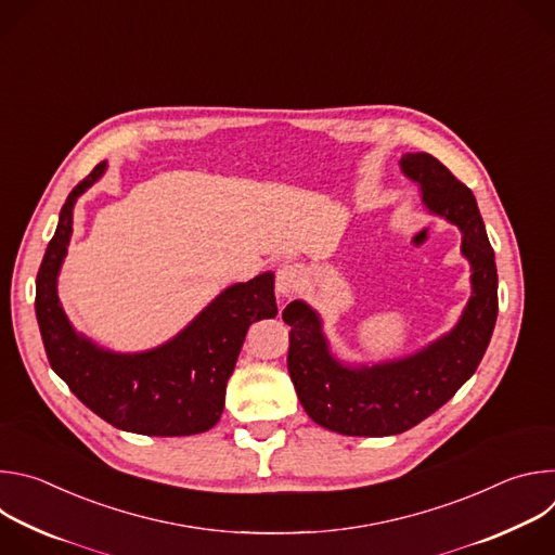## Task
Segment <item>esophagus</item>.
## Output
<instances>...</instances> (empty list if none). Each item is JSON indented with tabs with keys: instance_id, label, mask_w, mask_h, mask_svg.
Listing matches in <instances>:
<instances>
[{
	"instance_id": "obj_1",
	"label": "esophagus",
	"mask_w": 555,
	"mask_h": 555,
	"mask_svg": "<svg viewBox=\"0 0 555 555\" xmlns=\"http://www.w3.org/2000/svg\"><path fill=\"white\" fill-rule=\"evenodd\" d=\"M302 287V270L300 266H283L276 272V294L281 298H292Z\"/></svg>"
}]
</instances>
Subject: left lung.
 <instances>
[{"mask_svg": "<svg viewBox=\"0 0 555 555\" xmlns=\"http://www.w3.org/2000/svg\"><path fill=\"white\" fill-rule=\"evenodd\" d=\"M400 169L417 184L424 208L461 230L472 292L450 332L382 362L340 360L309 302L292 300L283 309L292 327L287 371L300 406L319 426L347 437L400 435L430 417L477 371L496 325L499 276L477 199L430 153H404Z\"/></svg>", "mask_w": 555, "mask_h": 555, "instance_id": "1", "label": "left lung"}]
</instances>
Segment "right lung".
<instances>
[{
  "instance_id": "1",
  "label": "right lung",
  "mask_w": 555,
  "mask_h": 555,
  "mask_svg": "<svg viewBox=\"0 0 555 555\" xmlns=\"http://www.w3.org/2000/svg\"><path fill=\"white\" fill-rule=\"evenodd\" d=\"M101 163L65 199L37 274L35 311L52 371L107 424L149 437H186L210 430L225 400L253 323L274 319V274L221 289L173 338L146 351H112L76 332L59 300V272L67 255L74 204L94 186Z\"/></svg>"
}]
</instances>
